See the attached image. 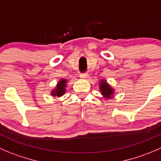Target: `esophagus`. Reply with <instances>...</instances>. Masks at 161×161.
<instances>
[{
    "label": "esophagus",
    "instance_id": "obj_1",
    "mask_svg": "<svg viewBox=\"0 0 161 161\" xmlns=\"http://www.w3.org/2000/svg\"><path fill=\"white\" fill-rule=\"evenodd\" d=\"M88 74H80V78H82V79H86V78H88Z\"/></svg>",
    "mask_w": 161,
    "mask_h": 161
}]
</instances>
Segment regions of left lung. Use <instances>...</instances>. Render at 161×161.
I'll list each match as a JSON object with an SVG mask.
<instances>
[{"instance_id":"1","label":"left lung","mask_w":161,"mask_h":161,"mask_svg":"<svg viewBox=\"0 0 161 161\" xmlns=\"http://www.w3.org/2000/svg\"><path fill=\"white\" fill-rule=\"evenodd\" d=\"M100 93L102 94L104 98L106 99H111L115 93V90L106 82L104 79H101L99 82Z\"/></svg>"}]
</instances>
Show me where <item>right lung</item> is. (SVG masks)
<instances>
[{
    "label": "right lung",
    "instance_id": "add662e5",
    "mask_svg": "<svg viewBox=\"0 0 161 161\" xmlns=\"http://www.w3.org/2000/svg\"><path fill=\"white\" fill-rule=\"evenodd\" d=\"M67 82L68 80L65 79H61L57 84V86L54 90H52L51 92V95L53 97H60L63 96L66 92V86H67Z\"/></svg>",
    "mask_w": 161,
    "mask_h": 161
}]
</instances>
